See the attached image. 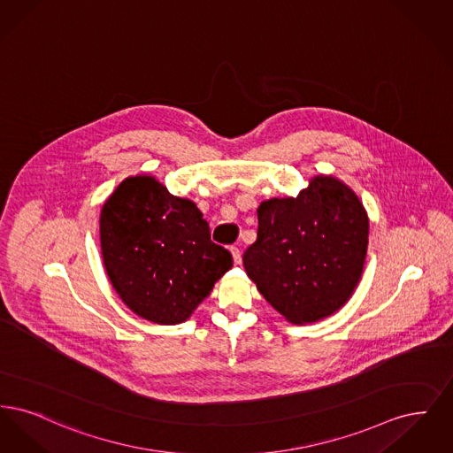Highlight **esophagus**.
Wrapping results in <instances>:
<instances>
[{
	"mask_svg": "<svg viewBox=\"0 0 453 453\" xmlns=\"http://www.w3.org/2000/svg\"><path fill=\"white\" fill-rule=\"evenodd\" d=\"M231 255H233V259H234V263L239 265L241 263V250L237 248V246H231Z\"/></svg>",
	"mask_w": 453,
	"mask_h": 453,
	"instance_id": "34e87169",
	"label": "esophagus"
}]
</instances>
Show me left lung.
<instances>
[{"mask_svg":"<svg viewBox=\"0 0 453 453\" xmlns=\"http://www.w3.org/2000/svg\"><path fill=\"white\" fill-rule=\"evenodd\" d=\"M368 217L358 196L316 176L296 198L258 207V236L244 268L263 297L290 323H316L345 303L360 280Z\"/></svg>","mask_w":453,"mask_h":453,"instance_id":"obj_1","label":"left lung"}]
</instances>
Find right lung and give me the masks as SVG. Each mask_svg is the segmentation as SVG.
Returning <instances> with one entry per match:
<instances>
[{
    "label": "right lung",
    "mask_w": 453,
    "mask_h": 453,
    "mask_svg": "<svg viewBox=\"0 0 453 453\" xmlns=\"http://www.w3.org/2000/svg\"><path fill=\"white\" fill-rule=\"evenodd\" d=\"M102 255L113 288L137 316L183 323L231 266L194 202L152 176H132L100 216Z\"/></svg>",
    "instance_id": "right-lung-1"
}]
</instances>
